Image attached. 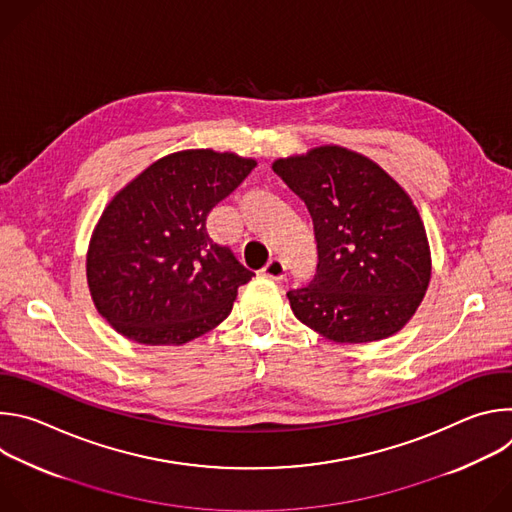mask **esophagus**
<instances>
[{"instance_id": "esophagus-1", "label": "esophagus", "mask_w": 512, "mask_h": 512, "mask_svg": "<svg viewBox=\"0 0 512 512\" xmlns=\"http://www.w3.org/2000/svg\"><path fill=\"white\" fill-rule=\"evenodd\" d=\"M263 275H267L269 279L281 281V279H285V275H287V267H285V263H283L281 259H271V261L267 263V267L263 269Z\"/></svg>"}]
</instances>
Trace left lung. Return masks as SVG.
<instances>
[{
    "instance_id": "left-lung-1",
    "label": "left lung",
    "mask_w": 512,
    "mask_h": 512,
    "mask_svg": "<svg viewBox=\"0 0 512 512\" xmlns=\"http://www.w3.org/2000/svg\"><path fill=\"white\" fill-rule=\"evenodd\" d=\"M271 168L306 202L318 243L314 279L287 291L291 312L340 344L399 332L431 279L429 243L411 196L377 162L340 145L279 158Z\"/></svg>"
}]
</instances>
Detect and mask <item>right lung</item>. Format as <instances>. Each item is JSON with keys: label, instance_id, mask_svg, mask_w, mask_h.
<instances>
[{"label": "right lung", "instance_id": "obj_1", "mask_svg": "<svg viewBox=\"0 0 512 512\" xmlns=\"http://www.w3.org/2000/svg\"><path fill=\"white\" fill-rule=\"evenodd\" d=\"M257 166L233 152L160 158L105 206L87 251L97 312L125 338L180 346L221 324L255 273L206 233L208 212Z\"/></svg>", "mask_w": 512, "mask_h": 512}]
</instances>
